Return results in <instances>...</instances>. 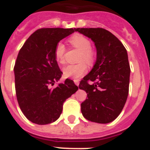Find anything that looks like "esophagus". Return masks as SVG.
<instances>
[{
    "mask_svg": "<svg viewBox=\"0 0 150 150\" xmlns=\"http://www.w3.org/2000/svg\"><path fill=\"white\" fill-rule=\"evenodd\" d=\"M74 83H75V84H76V86H79V83H80V82H79V80H74Z\"/></svg>",
    "mask_w": 150,
    "mask_h": 150,
    "instance_id": "obj_1",
    "label": "esophagus"
}]
</instances>
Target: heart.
<instances>
[{
	"instance_id": "1",
	"label": "heart",
	"mask_w": 150,
	"mask_h": 150,
	"mask_svg": "<svg viewBox=\"0 0 150 150\" xmlns=\"http://www.w3.org/2000/svg\"><path fill=\"white\" fill-rule=\"evenodd\" d=\"M72 47L80 51L78 61L80 62L77 64L67 65L63 69V74L65 77L79 79L86 73L87 67L85 62L88 65H92L95 60V53L91 48V42L86 37L81 34H74L69 39ZM65 53L66 47L63 43H58L54 50V57L56 61L58 64H64L65 63ZM83 61L85 62V63Z\"/></svg>"
}]
</instances>
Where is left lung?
<instances>
[{
    "label": "left lung",
    "instance_id": "8db88e82",
    "mask_svg": "<svg viewBox=\"0 0 150 150\" xmlns=\"http://www.w3.org/2000/svg\"><path fill=\"white\" fill-rule=\"evenodd\" d=\"M90 38L96 48V60L90 73L80 83L87 97L81 103L84 118L108 123L118 117L129 93L130 67L124 46L103 28H75Z\"/></svg>",
    "mask_w": 150,
    "mask_h": 150
}]
</instances>
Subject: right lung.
<instances>
[{
	"label": "right lung",
	"instance_id": "1",
	"mask_svg": "<svg viewBox=\"0 0 150 150\" xmlns=\"http://www.w3.org/2000/svg\"><path fill=\"white\" fill-rule=\"evenodd\" d=\"M75 28H41L26 40L14 65L15 90L20 108L33 123L49 124L60 117L64 101L78 86L67 79L51 88L62 76L54 57L57 44Z\"/></svg>",
	"mask_w": 150,
	"mask_h": 150
}]
</instances>
